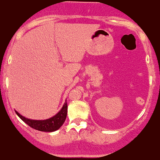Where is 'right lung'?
<instances>
[{"mask_svg": "<svg viewBox=\"0 0 160 160\" xmlns=\"http://www.w3.org/2000/svg\"><path fill=\"white\" fill-rule=\"evenodd\" d=\"M15 112L21 120L24 121L26 124H28L29 127H31L33 129L40 131V132H55L63 125V123L67 118V102L66 101L63 107L62 108V109L60 110L59 112L56 114L55 116L48 118V119H46V120H32V119L24 118L22 115H20L18 112Z\"/></svg>", "mask_w": 160, "mask_h": 160, "instance_id": "obj_1", "label": "right lung"}]
</instances>
